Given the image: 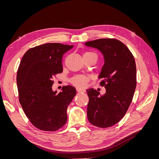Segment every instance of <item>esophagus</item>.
I'll use <instances>...</instances> for the list:
<instances>
[{"instance_id": "esophagus-1", "label": "esophagus", "mask_w": 159, "mask_h": 159, "mask_svg": "<svg viewBox=\"0 0 159 159\" xmlns=\"http://www.w3.org/2000/svg\"><path fill=\"white\" fill-rule=\"evenodd\" d=\"M76 90H77V91H78V93H84L85 91L84 89H81L80 88H77Z\"/></svg>"}]
</instances>
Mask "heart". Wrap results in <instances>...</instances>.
I'll return each instance as SVG.
<instances>
[{"label": "heart", "mask_w": 159, "mask_h": 159, "mask_svg": "<svg viewBox=\"0 0 159 159\" xmlns=\"http://www.w3.org/2000/svg\"><path fill=\"white\" fill-rule=\"evenodd\" d=\"M91 53H93L91 52H86L84 53V55H87ZM89 78L88 76L84 75H76L74 76L73 78L71 80V83L74 85L76 86V87L80 88H85L86 85H87L88 81H89Z\"/></svg>", "instance_id": "b5f03b06"}]
</instances>
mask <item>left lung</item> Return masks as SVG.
<instances>
[{
  "label": "left lung",
  "instance_id": "left-lung-1",
  "mask_svg": "<svg viewBox=\"0 0 159 159\" xmlns=\"http://www.w3.org/2000/svg\"><path fill=\"white\" fill-rule=\"evenodd\" d=\"M102 53L105 63L99 75L106 93L86 90L89 97L88 119L90 123L106 128L120 121L127 113L137 85L136 64L128 48L113 38H102L85 43Z\"/></svg>",
  "mask_w": 159,
  "mask_h": 159
}]
</instances>
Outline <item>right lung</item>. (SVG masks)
Returning <instances> with one entry per match:
<instances>
[{
    "instance_id": "right-lung-1",
    "label": "right lung",
    "mask_w": 159,
    "mask_h": 159,
    "mask_svg": "<svg viewBox=\"0 0 159 159\" xmlns=\"http://www.w3.org/2000/svg\"><path fill=\"white\" fill-rule=\"evenodd\" d=\"M74 46L48 43L28 50L19 65L18 99L26 116L37 129L56 131L67 122V108L76 95L71 85L53 91V78L63 71L61 59Z\"/></svg>"
}]
</instances>
